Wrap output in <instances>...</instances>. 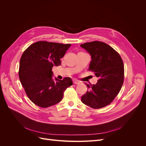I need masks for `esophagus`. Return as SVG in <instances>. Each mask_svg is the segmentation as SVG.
Segmentation results:
<instances>
[{"label":"esophagus","instance_id":"obj_1","mask_svg":"<svg viewBox=\"0 0 146 146\" xmlns=\"http://www.w3.org/2000/svg\"><path fill=\"white\" fill-rule=\"evenodd\" d=\"M73 83H74V84H75V85H78V84L80 83V82H79L77 81V80H74V81H73Z\"/></svg>","mask_w":146,"mask_h":146}]
</instances>
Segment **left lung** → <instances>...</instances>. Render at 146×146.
Returning <instances> with one entry per match:
<instances>
[{"label":"left lung","mask_w":146,"mask_h":146,"mask_svg":"<svg viewBox=\"0 0 146 146\" xmlns=\"http://www.w3.org/2000/svg\"><path fill=\"white\" fill-rule=\"evenodd\" d=\"M80 46L90 53L89 70L99 79L96 85L86 84L89 91L82 96V102L94 109L111 104L120 91L124 80V66L118 53L101 41L84 43Z\"/></svg>","instance_id":"left-lung-1"}]
</instances>
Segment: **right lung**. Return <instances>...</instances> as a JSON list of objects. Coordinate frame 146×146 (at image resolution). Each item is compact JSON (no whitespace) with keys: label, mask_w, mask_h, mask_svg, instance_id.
I'll list each match as a JSON object with an SVG mask.
<instances>
[{"label":"right lung","mask_w":146,"mask_h":146,"mask_svg":"<svg viewBox=\"0 0 146 146\" xmlns=\"http://www.w3.org/2000/svg\"><path fill=\"white\" fill-rule=\"evenodd\" d=\"M70 44L40 41L31 44L21 56L19 77L25 93L33 104L47 108L62 100L64 91L72 85L70 77L62 80L52 78L54 66L61 64V58Z\"/></svg>","instance_id":"add662e5"}]
</instances>
